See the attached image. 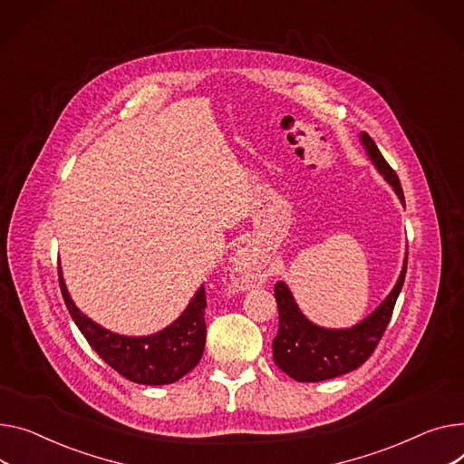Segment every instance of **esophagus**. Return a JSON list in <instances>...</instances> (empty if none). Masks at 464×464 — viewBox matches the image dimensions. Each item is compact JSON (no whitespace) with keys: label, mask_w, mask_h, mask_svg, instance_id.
I'll return each mask as SVG.
<instances>
[{"label":"esophagus","mask_w":464,"mask_h":464,"mask_svg":"<svg viewBox=\"0 0 464 464\" xmlns=\"http://www.w3.org/2000/svg\"><path fill=\"white\" fill-rule=\"evenodd\" d=\"M237 265H238V268H244V270H246V268L250 266V259H246L244 256H240V257L237 259Z\"/></svg>","instance_id":"esophagus-1"}]
</instances>
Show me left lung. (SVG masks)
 Listing matches in <instances>:
<instances>
[{
    "mask_svg": "<svg viewBox=\"0 0 464 464\" xmlns=\"http://www.w3.org/2000/svg\"><path fill=\"white\" fill-rule=\"evenodd\" d=\"M362 143L373 160L377 169L392 184L399 199L405 203L403 188L397 173L384 160L377 143L362 134ZM407 274V257L399 280L388 298L360 324L347 330H326L307 321L287 285L277 282L274 295L280 314V326L272 342V356L276 365L298 382H319L334 377H342L358 369L369 356H372L384 335V330L392 319L395 300L403 287Z\"/></svg>",
    "mask_w": 464,
    "mask_h": 464,
    "instance_id": "8db88e82",
    "label": "left lung"
}]
</instances>
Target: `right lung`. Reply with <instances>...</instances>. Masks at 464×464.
<instances>
[{
    "instance_id": "add662e5",
    "label": "right lung",
    "mask_w": 464,
    "mask_h": 464,
    "mask_svg": "<svg viewBox=\"0 0 464 464\" xmlns=\"http://www.w3.org/2000/svg\"><path fill=\"white\" fill-rule=\"evenodd\" d=\"M67 310L87 343L111 369L138 384L162 386L179 381L198 365L205 351L207 296L201 285L182 315L162 332L145 337L117 335L87 319L74 305L59 270Z\"/></svg>"
}]
</instances>
